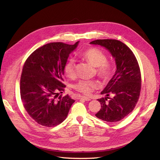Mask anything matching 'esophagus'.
<instances>
[{"label":"esophagus","mask_w":160,"mask_h":160,"mask_svg":"<svg viewBox=\"0 0 160 160\" xmlns=\"http://www.w3.org/2000/svg\"><path fill=\"white\" fill-rule=\"evenodd\" d=\"M80 98L82 99H84L85 101H90L91 99L88 97H85V96H80Z\"/></svg>","instance_id":"1"}]
</instances>
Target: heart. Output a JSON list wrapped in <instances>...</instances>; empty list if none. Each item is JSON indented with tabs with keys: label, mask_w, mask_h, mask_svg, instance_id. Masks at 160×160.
Here are the masks:
<instances>
[{
	"label": "heart",
	"mask_w": 160,
	"mask_h": 160,
	"mask_svg": "<svg viewBox=\"0 0 160 160\" xmlns=\"http://www.w3.org/2000/svg\"><path fill=\"white\" fill-rule=\"evenodd\" d=\"M84 58L91 65L96 67V72L102 79L108 80L111 77L113 72L112 62L107 61L108 57L105 53L96 47H91L81 53ZM65 75L69 78H74L75 72V61L73 59H67L63 67ZM98 87L96 81L89 79H81L73 84L72 88L81 93L88 95L92 93Z\"/></svg>",
	"instance_id": "b5f03b06"
}]
</instances>
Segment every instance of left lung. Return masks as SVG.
I'll use <instances>...</instances> for the list:
<instances>
[{
  "label": "left lung",
  "mask_w": 160,
  "mask_h": 160,
  "mask_svg": "<svg viewBox=\"0 0 160 160\" xmlns=\"http://www.w3.org/2000/svg\"><path fill=\"white\" fill-rule=\"evenodd\" d=\"M90 43L108 49L117 65L115 75L101 92L107 97L98 99L101 108L95 116L107 122H119L132 112L139 98L142 78L138 60L132 51L120 41L98 39Z\"/></svg>",
  "instance_id": "left-lung-1"
}]
</instances>
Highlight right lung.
Masks as SVG:
<instances>
[{
  "label": "right lung",
  "mask_w": 160,
  "mask_h": 160,
  "mask_svg": "<svg viewBox=\"0 0 160 160\" xmlns=\"http://www.w3.org/2000/svg\"><path fill=\"white\" fill-rule=\"evenodd\" d=\"M78 43H48L33 51L23 65L21 101L30 117L42 126L54 127L62 123L75 102L69 95H59L58 92L65 91L63 67Z\"/></svg>",
  "instance_id": "add662e5"
}]
</instances>
